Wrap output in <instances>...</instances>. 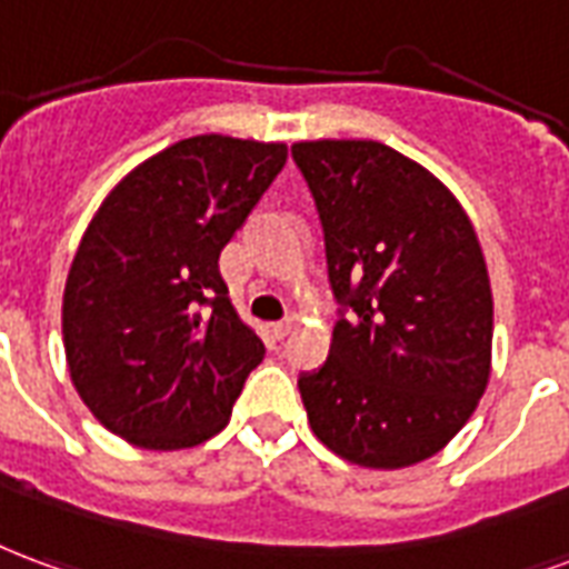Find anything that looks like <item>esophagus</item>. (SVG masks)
<instances>
[{
	"label": "esophagus",
	"mask_w": 569,
	"mask_h": 569,
	"mask_svg": "<svg viewBox=\"0 0 569 569\" xmlns=\"http://www.w3.org/2000/svg\"><path fill=\"white\" fill-rule=\"evenodd\" d=\"M292 328H296V319H280V322H273V326H271V335L280 340V338H286V335H289Z\"/></svg>",
	"instance_id": "esophagus-1"
}]
</instances>
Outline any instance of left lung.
Here are the masks:
<instances>
[{
	"label": "left lung",
	"mask_w": 569,
	"mask_h": 569,
	"mask_svg": "<svg viewBox=\"0 0 569 569\" xmlns=\"http://www.w3.org/2000/svg\"><path fill=\"white\" fill-rule=\"evenodd\" d=\"M292 159L349 307L326 365L298 377L310 428L352 465H419L465 428L491 373L495 305L473 222L428 168L380 141H298Z\"/></svg>",
	"instance_id": "obj_1"
}]
</instances>
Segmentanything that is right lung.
Segmentation results:
<instances>
[{"instance_id":"obj_1","label":"right lung","mask_w":569,"mask_h":569,"mask_svg":"<svg viewBox=\"0 0 569 569\" xmlns=\"http://www.w3.org/2000/svg\"><path fill=\"white\" fill-rule=\"evenodd\" d=\"M286 166L280 141L196 134L132 168L87 226L62 343L90 413L141 449L220 435L264 343L229 301L220 252Z\"/></svg>"}]
</instances>
